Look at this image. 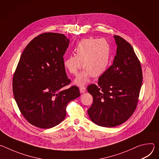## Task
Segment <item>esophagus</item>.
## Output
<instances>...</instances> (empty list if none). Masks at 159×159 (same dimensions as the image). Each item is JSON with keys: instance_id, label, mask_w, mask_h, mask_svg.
<instances>
[{"instance_id": "34e87169", "label": "esophagus", "mask_w": 159, "mask_h": 159, "mask_svg": "<svg viewBox=\"0 0 159 159\" xmlns=\"http://www.w3.org/2000/svg\"><path fill=\"white\" fill-rule=\"evenodd\" d=\"M79 89H80V93H84L86 92V88L84 86H80Z\"/></svg>"}]
</instances>
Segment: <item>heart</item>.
Here are the masks:
<instances>
[{
	"label": "heart",
	"mask_w": 159,
	"mask_h": 159,
	"mask_svg": "<svg viewBox=\"0 0 159 159\" xmlns=\"http://www.w3.org/2000/svg\"><path fill=\"white\" fill-rule=\"evenodd\" d=\"M75 55L63 58V65L69 73L76 75L81 68L84 71L76 79L75 82L85 84L90 75L98 77L108 69L111 57L109 43L104 38H87L79 41L75 48Z\"/></svg>",
	"instance_id": "heart-1"
}]
</instances>
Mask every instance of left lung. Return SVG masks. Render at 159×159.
Instances as JSON below:
<instances>
[{
	"label": "left lung",
	"instance_id": "8db88e82",
	"mask_svg": "<svg viewBox=\"0 0 159 159\" xmlns=\"http://www.w3.org/2000/svg\"><path fill=\"white\" fill-rule=\"evenodd\" d=\"M117 50L112 65L87 91L93 97L88 115L94 123L114 127L125 122L137 108L143 74L140 61L131 45L115 35Z\"/></svg>",
	"mask_w": 159,
	"mask_h": 159
}]
</instances>
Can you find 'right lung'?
<instances>
[{
	"mask_svg": "<svg viewBox=\"0 0 159 159\" xmlns=\"http://www.w3.org/2000/svg\"><path fill=\"white\" fill-rule=\"evenodd\" d=\"M64 34L44 33L31 40L22 52L13 75L14 99L24 118L43 129L60 123L66 107L80 94L75 85H69L63 55L69 44Z\"/></svg>",
	"mask_w": 159,
	"mask_h": 159,
	"instance_id": "1",
	"label": "right lung"
}]
</instances>
